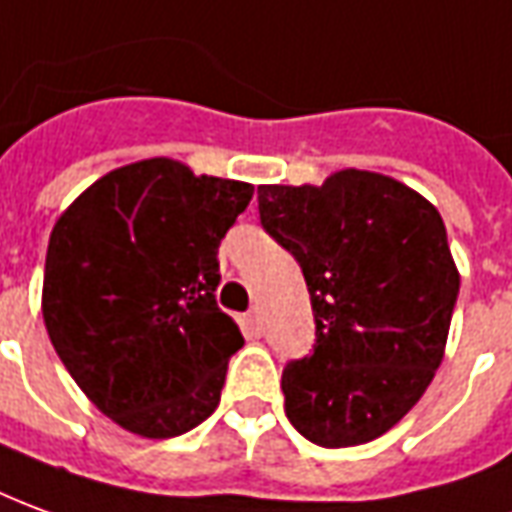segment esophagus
I'll return each instance as SVG.
<instances>
[{
  "label": "esophagus",
  "mask_w": 512,
  "mask_h": 512,
  "mask_svg": "<svg viewBox=\"0 0 512 512\" xmlns=\"http://www.w3.org/2000/svg\"><path fill=\"white\" fill-rule=\"evenodd\" d=\"M246 330H249V335H260V332H263V316H260V307H252V310L246 313Z\"/></svg>",
  "instance_id": "obj_1"
}]
</instances>
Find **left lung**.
Instances as JSON below:
<instances>
[{
	"label": "left lung",
	"mask_w": 512,
	"mask_h": 512,
	"mask_svg": "<svg viewBox=\"0 0 512 512\" xmlns=\"http://www.w3.org/2000/svg\"><path fill=\"white\" fill-rule=\"evenodd\" d=\"M263 230L302 266L313 352L282 368L285 413L324 449L380 438L441 366L460 274L441 213L374 171L260 185Z\"/></svg>",
	"instance_id": "1"
}]
</instances>
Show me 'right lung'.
<instances>
[{"label": "right lung", "mask_w": 512, "mask_h": 512, "mask_svg": "<svg viewBox=\"0 0 512 512\" xmlns=\"http://www.w3.org/2000/svg\"><path fill=\"white\" fill-rule=\"evenodd\" d=\"M249 182L152 157L96 180L57 219L44 321L57 357L107 418L174 438L219 407L244 335L219 305V244Z\"/></svg>", "instance_id": "1"}]
</instances>
